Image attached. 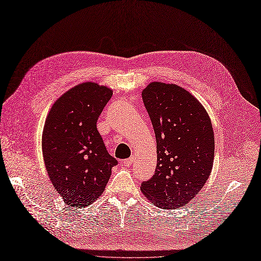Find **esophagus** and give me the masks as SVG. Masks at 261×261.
<instances>
[{"label": "esophagus", "mask_w": 261, "mask_h": 261, "mask_svg": "<svg viewBox=\"0 0 261 261\" xmlns=\"http://www.w3.org/2000/svg\"><path fill=\"white\" fill-rule=\"evenodd\" d=\"M132 162H133V157H130V158H128V159H125V160H123V166L124 167H129L130 165H132Z\"/></svg>", "instance_id": "esophagus-1"}]
</instances>
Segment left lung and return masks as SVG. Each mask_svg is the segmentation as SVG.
Masks as SVG:
<instances>
[{"label":"left lung","instance_id":"8db88e82","mask_svg":"<svg viewBox=\"0 0 261 261\" xmlns=\"http://www.w3.org/2000/svg\"><path fill=\"white\" fill-rule=\"evenodd\" d=\"M142 99L157 142L155 174L141 190L157 206H184L207 180L214 160V132L203 106L176 85L150 83Z\"/></svg>","mask_w":261,"mask_h":261}]
</instances>
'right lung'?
Instances as JSON below:
<instances>
[{"mask_svg":"<svg viewBox=\"0 0 261 261\" xmlns=\"http://www.w3.org/2000/svg\"><path fill=\"white\" fill-rule=\"evenodd\" d=\"M112 94L108 87L84 83L60 96L47 116L42 138L46 170L70 206L85 207L98 199L118 165L96 129Z\"/></svg>","mask_w":261,"mask_h":261,"instance_id":"right-lung-1","label":"right lung"}]
</instances>
